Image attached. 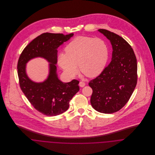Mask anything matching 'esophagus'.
I'll return each instance as SVG.
<instances>
[{"instance_id": "34e87169", "label": "esophagus", "mask_w": 155, "mask_h": 155, "mask_svg": "<svg viewBox=\"0 0 155 155\" xmlns=\"http://www.w3.org/2000/svg\"><path fill=\"white\" fill-rule=\"evenodd\" d=\"M79 87H85V82H79Z\"/></svg>"}]
</instances>
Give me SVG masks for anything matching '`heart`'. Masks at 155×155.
Segmentation results:
<instances>
[{
	"label": "heart",
	"instance_id": "heart-1",
	"mask_svg": "<svg viewBox=\"0 0 155 155\" xmlns=\"http://www.w3.org/2000/svg\"><path fill=\"white\" fill-rule=\"evenodd\" d=\"M66 53L58 55L57 61L64 72L73 77L78 70L89 78L99 75L109 58V49L100 38L78 36L67 45Z\"/></svg>",
	"mask_w": 155,
	"mask_h": 155
}]
</instances>
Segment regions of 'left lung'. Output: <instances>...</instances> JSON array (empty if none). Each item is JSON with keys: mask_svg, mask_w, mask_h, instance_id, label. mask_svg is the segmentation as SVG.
<instances>
[{"mask_svg": "<svg viewBox=\"0 0 155 155\" xmlns=\"http://www.w3.org/2000/svg\"><path fill=\"white\" fill-rule=\"evenodd\" d=\"M112 46L111 61L101 73L89 82L91 104L97 111L113 113L128 101L137 81V59L133 48L122 37L105 29L98 30Z\"/></svg>", "mask_w": 155, "mask_h": 155, "instance_id": "1", "label": "left lung"}]
</instances>
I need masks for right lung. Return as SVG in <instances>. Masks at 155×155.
Masks as SVG:
<instances>
[{
  "label": "right lung",
  "mask_w": 155,
  "mask_h": 155,
  "mask_svg": "<svg viewBox=\"0 0 155 155\" xmlns=\"http://www.w3.org/2000/svg\"><path fill=\"white\" fill-rule=\"evenodd\" d=\"M73 35L43 33L24 48L19 58L17 69L21 89L33 107L45 115L53 116L65 112L70 101L79 91L78 81L63 82L57 73V49ZM36 58H44L49 63L48 76L41 83L32 81L26 71V63Z\"/></svg>",
  "instance_id": "obj_1"
}]
</instances>
